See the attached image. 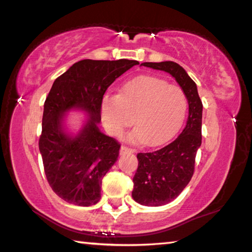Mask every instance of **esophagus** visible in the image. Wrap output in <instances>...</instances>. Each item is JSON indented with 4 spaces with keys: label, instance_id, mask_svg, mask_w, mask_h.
I'll list each match as a JSON object with an SVG mask.
<instances>
[{
    "label": "esophagus",
    "instance_id": "34e87169",
    "mask_svg": "<svg viewBox=\"0 0 252 252\" xmlns=\"http://www.w3.org/2000/svg\"><path fill=\"white\" fill-rule=\"evenodd\" d=\"M132 152H134L133 149L127 148V146H126V145H122V146H121L120 154H126V153H132Z\"/></svg>",
    "mask_w": 252,
    "mask_h": 252
}]
</instances>
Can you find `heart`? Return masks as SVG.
<instances>
[{
    "mask_svg": "<svg viewBox=\"0 0 252 252\" xmlns=\"http://www.w3.org/2000/svg\"><path fill=\"white\" fill-rule=\"evenodd\" d=\"M189 101L181 86L153 75H142L126 82L118 95H104L101 118L109 133L120 136L136 126L130 140L158 145L180 129Z\"/></svg>",
    "mask_w": 252,
    "mask_h": 252,
    "instance_id": "b5f03b06",
    "label": "heart"
}]
</instances>
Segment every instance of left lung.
I'll list each match as a JSON object with an SVG mask.
<instances>
[{
  "instance_id": "obj_1",
  "label": "left lung",
  "mask_w": 252,
  "mask_h": 252,
  "mask_svg": "<svg viewBox=\"0 0 252 252\" xmlns=\"http://www.w3.org/2000/svg\"><path fill=\"white\" fill-rule=\"evenodd\" d=\"M141 65L172 75L184 89L189 101V118L181 134L162 149L136 155L139 165L133 177L132 197L141 205L162 206L175 199L194 174L196 153L202 144L203 103L197 86L178 63L161 62Z\"/></svg>"
}]
</instances>
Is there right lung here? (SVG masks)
<instances>
[{"mask_svg":"<svg viewBox=\"0 0 252 252\" xmlns=\"http://www.w3.org/2000/svg\"><path fill=\"white\" fill-rule=\"evenodd\" d=\"M139 62L84 59L54 81L44 103L38 146L52 189L65 202L91 206L101 198V183L119 157L120 143L99 130L108 87ZM71 108L90 119L75 137L64 131L63 116Z\"/></svg>","mask_w":252,"mask_h":252,"instance_id":"add662e5","label":"right lung"}]
</instances>
